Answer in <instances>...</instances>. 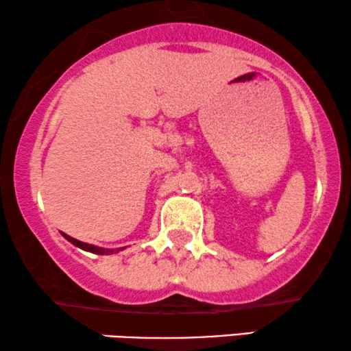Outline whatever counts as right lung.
Listing matches in <instances>:
<instances>
[{
  "label": "right lung",
  "mask_w": 351,
  "mask_h": 351,
  "mask_svg": "<svg viewBox=\"0 0 351 351\" xmlns=\"http://www.w3.org/2000/svg\"><path fill=\"white\" fill-rule=\"evenodd\" d=\"M61 234H62V232H61ZM62 237H64V239L69 240V242H71L72 245H75V247H79V248H82V250H85V252L95 253V254H111V253H114V252H119V250H121V248H117V250H104V248L95 247V245L84 243V242H80V240H77V239H72V237H69V235H67V234H62Z\"/></svg>",
  "instance_id": "obj_1"
}]
</instances>
